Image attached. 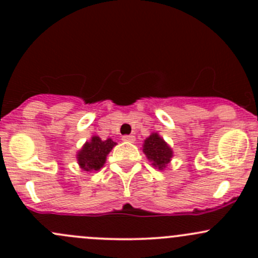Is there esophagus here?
<instances>
[{"instance_id":"34e87169","label":"esophagus","mask_w":258,"mask_h":258,"mask_svg":"<svg viewBox=\"0 0 258 258\" xmlns=\"http://www.w3.org/2000/svg\"><path fill=\"white\" fill-rule=\"evenodd\" d=\"M122 140L126 142H135V136H132V135H124V136H122Z\"/></svg>"}]
</instances>
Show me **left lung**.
<instances>
[{
	"label": "left lung",
	"instance_id": "left-lung-1",
	"mask_svg": "<svg viewBox=\"0 0 258 258\" xmlns=\"http://www.w3.org/2000/svg\"><path fill=\"white\" fill-rule=\"evenodd\" d=\"M144 152L152 161V165L160 170L165 168L172 157V150L157 134H152L145 140Z\"/></svg>",
	"mask_w": 258,
	"mask_h": 258
}]
</instances>
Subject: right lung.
I'll return each instance as SVG.
<instances>
[{
	"mask_svg": "<svg viewBox=\"0 0 258 258\" xmlns=\"http://www.w3.org/2000/svg\"><path fill=\"white\" fill-rule=\"evenodd\" d=\"M116 142H113L111 139H107L106 141H102L100 137L93 136L90 142H86L82 150L77 155V160L81 168L85 171L91 170H100L106 162V156L110 153Z\"/></svg>",
	"mask_w": 258,
	"mask_h": 258,
	"instance_id": "obj_1",
	"label": "right lung"
}]
</instances>
